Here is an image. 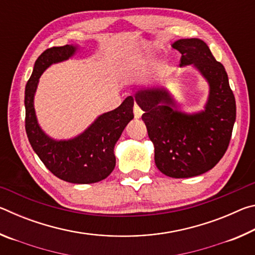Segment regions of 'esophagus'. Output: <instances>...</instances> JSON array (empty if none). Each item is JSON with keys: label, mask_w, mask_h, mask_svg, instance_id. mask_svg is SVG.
<instances>
[{"label": "esophagus", "mask_w": 255, "mask_h": 255, "mask_svg": "<svg viewBox=\"0 0 255 255\" xmlns=\"http://www.w3.org/2000/svg\"><path fill=\"white\" fill-rule=\"evenodd\" d=\"M133 115H135L136 119H139L141 117V115H143V110H141L137 105L133 106Z\"/></svg>", "instance_id": "1"}]
</instances>
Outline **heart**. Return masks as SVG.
<instances>
[{
	"label": "heart",
	"instance_id": "obj_1",
	"mask_svg": "<svg viewBox=\"0 0 255 255\" xmlns=\"http://www.w3.org/2000/svg\"><path fill=\"white\" fill-rule=\"evenodd\" d=\"M136 74V68L133 66H126L123 70V75L125 77H130Z\"/></svg>",
	"mask_w": 255,
	"mask_h": 255
}]
</instances>
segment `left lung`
<instances>
[{"instance_id": "8db88e82", "label": "left lung", "mask_w": 255, "mask_h": 255, "mask_svg": "<svg viewBox=\"0 0 255 255\" xmlns=\"http://www.w3.org/2000/svg\"><path fill=\"white\" fill-rule=\"evenodd\" d=\"M182 55L181 67L192 65L209 86L204 109L184 112L164 86H147L135 93L145 111L141 119L155 149L157 169L170 178L184 179L206 173L224 156L236 119L235 98L225 68L198 38L171 45Z\"/></svg>"}]
</instances>
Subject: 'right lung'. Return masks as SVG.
<instances>
[{"label":"right lung","instance_id":"obj_1","mask_svg":"<svg viewBox=\"0 0 255 255\" xmlns=\"http://www.w3.org/2000/svg\"><path fill=\"white\" fill-rule=\"evenodd\" d=\"M79 50V45L53 47L36 60L25 85V131L34 153L51 173L66 182L88 184L106 179L114 171L115 145L133 118V99L128 97L115 110L100 115L75 137L55 139L47 135L38 123L34 110V94L39 79L49 66L65 62Z\"/></svg>","mask_w":255,"mask_h":255}]
</instances>
